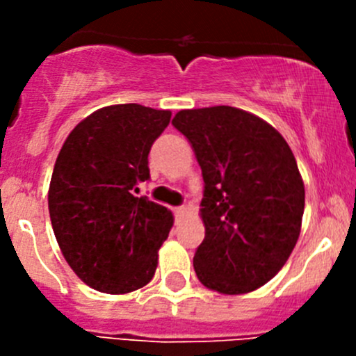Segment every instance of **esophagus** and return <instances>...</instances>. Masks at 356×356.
Segmentation results:
<instances>
[{
  "instance_id": "1",
  "label": "esophagus",
  "mask_w": 356,
  "mask_h": 356,
  "mask_svg": "<svg viewBox=\"0 0 356 356\" xmlns=\"http://www.w3.org/2000/svg\"><path fill=\"white\" fill-rule=\"evenodd\" d=\"M184 213H186V208L184 207H175L174 208V215L177 218H181V217H184Z\"/></svg>"
}]
</instances>
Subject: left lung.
<instances>
[{
  "label": "left lung",
  "instance_id": "left-lung-1",
  "mask_svg": "<svg viewBox=\"0 0 356 356\" xmlns=\"http://www.w3.org/2000/svg\"><path fill=\"white\" fill-rule=\"evenodd\" d=\"M172 125L191 143L204 181V239L193 258L200 282L222 294L258 289L300 238L305 186L289 145L234 106L181 110Z\"/></svg>",
  "mask_w": 356,
  "mask_h": 356
}]
</instances>
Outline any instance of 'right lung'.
Returning <instances> with one entry per match:
<instances>
[{"mask_svg": "<svg viewBox=\"0 0 356 356\" xmlns=\"http://www.w3.org/2000/svg\"><path fill=\"white\" fill-rule=\"evenodd\" d=\"M168 110L127 103L75 125L56 158L48 208L67 264L92 289L125 294L148 284L174 217L138 186L149 179L152 145Z\"/></svg>", "mask_w": 356, "mask_h": 356, "instance_id": "1", "label": "right lung"}]
</instances>
